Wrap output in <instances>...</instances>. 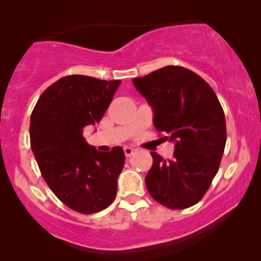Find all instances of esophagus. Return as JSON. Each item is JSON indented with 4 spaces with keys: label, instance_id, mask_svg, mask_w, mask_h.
Listing matches in <instances>:
<instances>
[{
    "label": "esophagus",
    "instance_id": "esophagus-1",
    "mask_svg": "<svg viewBox=\"0 0 261 261\" xmlns=\"http://www.w3.org/2000/svg\"><path fill=\"white\" fill-rule=\"evenodd\" d=\"M135 151H136L135 149H133V147H130V146H125V147H124V153H125L126 156H130L133 153H135Z\"/></svg>",
    "mask_w": 261,
    "mask_h": 261
}]
</instances>
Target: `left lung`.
I'll use <instances>...</instances> for the list:
<instances>
[{
	"label": "left lung",
	"instance_id": "1",
	"mask_svg": "<svg viewBox=\"0 0 261 261\" xmlns=\"http://www.w3.org/2000/svg\"><path fill=\"white\" fill-rule=\"evenodd\" d=\"M133 85L153 108L156 130L175 144L174 158L168 161L151 151L147 191L167 208H190L209 190L225 150L220 100L200 75L183 66H165L135 78Z\"/></svg>",
	"mask_w": 261,
	"mask_h": 261
}]
</instances>
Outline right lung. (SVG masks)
I'll return each mask as SVG.
<instances>
[{
    "label": "right lung",
    "instance_id": "add662e5",
    "mask_svg": "<svg viewBox=\"0 0 261 261\" xmlns=\"http://www.w3.org/2000/svg\"><path fill=\"white\" fill-rule=\"evenodd\" d=\"M120 84L66 75L41 94L31 114L30 141L41 176L78 213L103 211L116 197L124 150L98 151L86 142L84 128L100 121Z\"/></svg>",
    "mask_w": 261,
    "mask_h": 261
}]
</instances>
